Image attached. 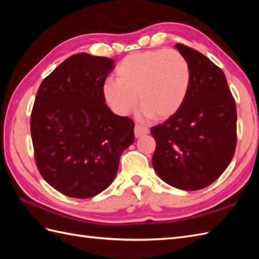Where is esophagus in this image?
Listing matches in <instances>:
<instances>
[{"mask_svg":"<svg viewBox=\"0 0 259 259\" xmlns=\"http://www.w3.org/2000/svg\"><path fill=\"white\" fill-rule=\"evenodd\" d=\"M149 134V129L145 125H140V124H136L135 126V136L136 138H139V137H142L145 135Z\"/></svg>","mask_w":259,"mask_h":259,"instance_id":"obj_1","label":"esophagus"}]
</instances>
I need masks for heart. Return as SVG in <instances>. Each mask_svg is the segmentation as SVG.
<instances>
[{
  "label": "heart",
  "mask_w": 259,
  "mask_h": 259,
  "mask_svg": "<svg viewBox=\"0 0 259 259\" xmlns=\"http://www.w3.org/2000/svg\"><path fill=\"white\" fill-rule=\"evenodd\" d=\"M115 74L118 80L108 79L103 84L104 99L113 111L128 114L139 98L142 117L159 120L178 112L191 81L188 61L176 50L130 54L119 63Z\"/></svg>",
  "instance_id": "1"
}]
</instances>
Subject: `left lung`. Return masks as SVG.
<instances>
[{"instance_id":"1","label":"left lung","mask_w":259,"mask_h":259,"mask_svg":"<svg viewBox=\"0 0 259 259\" xmlns=\"http://www.w3.org/2000/svg\"><path fill=\"white\" fill-rule=\"evenodd\" d=\"M190 67V88L177 113L151 128L152 166L164 183L199 190L226 170L237 142V111L226 76L200 52L176 45Z\"/></svg>"}]
</instances>
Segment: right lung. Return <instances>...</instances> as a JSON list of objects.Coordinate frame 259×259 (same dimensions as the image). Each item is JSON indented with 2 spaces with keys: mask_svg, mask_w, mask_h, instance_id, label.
<instances>
[{
  "mask_svg": "<svg viewBox=\"0 0 259 259\" xmlns=\"http://www.w3.org/2000/svg\"><path fill=\"white\" fill-rule=\"evenodd\" d=\"M114 61L73 54L42 81L31 113L36 167L61 194L85 199L107 189L120 156L135 141L134 121L106 104Z\"/></svg>",
  "mask_w": 259,
  "mask_h": 259,
  "instance_id": "add662e5",
  "label": "right lung"
}]
</instances>
